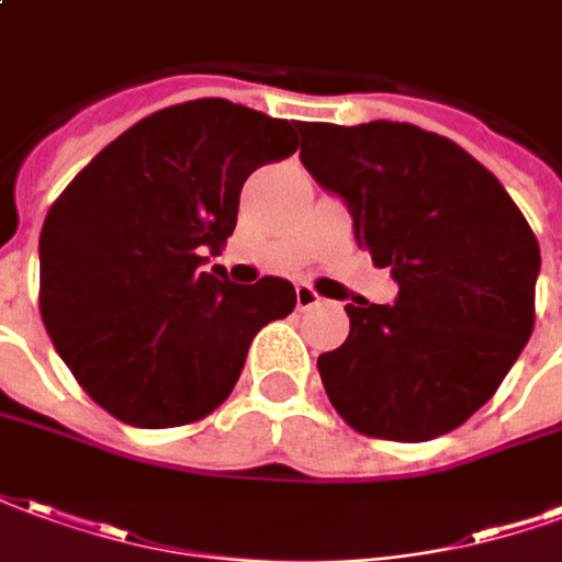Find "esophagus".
Masks as SVG:
<instances>
[{"label": "esophagus", "mask_w": 562, "mask_h": 562, "mask_svg": "<svg viewBox=\"0 0 562 562\" xmlns=\"http://www.w3.org/2000/svg\"><path fill=\"white\" fill-rule=\"evenodd\" d=\"M321 302H323V296L317 293V290H314V286H308V284L296 286V308L299 311H308V308H314V305H321Z\"/></svg>", "instance_id": "34e87169"}]
</instances>
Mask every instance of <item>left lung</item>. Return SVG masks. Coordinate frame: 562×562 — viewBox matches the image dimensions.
I'll list each match as a JSON object with an SVG mask.
<instances>
[{"mask_svg": "<svg viewBox=\"0 0 562 562\" xmlns=\"http://www.w3.org/2000/svg\"><path fill=\"white\" fill-rule=\"evenodd\" d=\"M299 158L353 215L395 305H347L317 359L331 407L368 437L422 443L464 425L509 374L536 321L539 241L497 176L411 122H302Z\"/></svg>", "mask_w": 562, "mask_h": 562, "instance_id": "8db88e82", "label": "left lung"}]
</instances>
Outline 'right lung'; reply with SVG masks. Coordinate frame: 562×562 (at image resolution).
<instances>
[{"mask_svg":"<svg viewBox=\"0 0 562 562\" xmlns=\"http://www.w3.org/2000/svg\"><path fill=\"white\" fill-rule=\"evenodd\" d=\"M296 122L196 98L131 125L53 203L41 321L98 407L134 428L209 416L254 335L296 308L284 278L231 284L200 266L236 227L245 179L299 149Z\"/></svg>","mask_w":562,"mask_h":562,"instance_id":"obj_1","label":"right lung"}]
</instances>
